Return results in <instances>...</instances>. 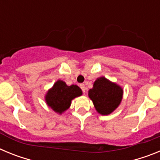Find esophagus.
<instances>
[{
  "label": "esophagus",
  "mask_w": 160,
  "mask_h": 160,
  "mask_svg": "<svg viewBox=\"0 0 160 160\" xmlns=\"http://www.w3.org/2000/svg\"><path fill=\"white\" fill-rule=\"evenodd\" d=\"M80 87H81V89L82 90L83 93L86 92V87H85V85L84 84H80Z\"/></svg>",
  "instance_id": "esophagus-1"
}]
</instances>
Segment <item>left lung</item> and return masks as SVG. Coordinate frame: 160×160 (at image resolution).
Masks as SVG:
<instances>
[{
	"label": "left lung",
	"mask_w": 160,
	"mask_h": 160,
	"mask_svg": "<svg viewBox=\"0 0 160 160\" xmlns=\"http://www.w3.org/2000/svg\"><path fill=\"white\" fill-rule=\"evenodd\" d=\"M88 96L98 114L108 115L120 105L123 96V89L116 82L102 76L94 81L93 88L89 90Z\"/></svg>",
	"instance_id": "obj_1"
}]
</instances>
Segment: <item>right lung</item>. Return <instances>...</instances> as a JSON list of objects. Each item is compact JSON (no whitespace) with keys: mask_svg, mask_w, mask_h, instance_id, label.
Segmentation results:
<instances>
[{"mask_svg":"<svg viewBox=\"0 0 160 160\" xmlns=\"http://www.w3.org/2000/svg\"><path fill=\"white\" fill-rule=\"evenodd\" d=\"M82 94V91L77 85L67 86L64 81L58 79L48 90L45 95V100L48 107L54 112L62 114L70 108L72 100Z\"/></svg>","mask_w":160,"mask_h":160,"instance_id":"right-lung-1","label":"right lung"}]
</instances>
